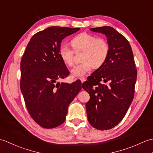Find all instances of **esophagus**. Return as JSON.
I'll list each match as a JSON object with an SVG mask.
<instances>
[{
  "instance_id": "34e87169",
  "label": "esophagus",
  "mask_w": 153,
  "mask_h": 153,
  "mask_svg": "<svg viewBox=\"0 0 153 153\" xmlns=\"http://www.w3.org/2000/svg\"><path fill=\"white\" fill-rule=\"evenodd\" d=\"M79 79L81 80V82H82V83H83L84 82H85V81L86 80V79L85 78V77H80L79 78Z\"/></svg>"
}]
</instances>
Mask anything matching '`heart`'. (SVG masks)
<instances>
[{
    "label": "heart",
    "mask_w": 153,
    "mask_h": 153,
    "mask_svg": "<svg viewBox=\"0 0 153 153\" xmlns=\"http://www.w3.org/2000/svg\"><path fill=\"white\" fill-rule=\"evenodd\" d=\"M72 48L68 45H62L59 54L63 62L68 66L74 63V54L83 51L82 62L74 66L71 70V76L79 77L85 76L93 69L101 67L109 56L110 46L105 38L97 37L96 35L83 32L71 40Z\"/></svg>",
    "instance_id": "b5f03b06"
}]
</instances>
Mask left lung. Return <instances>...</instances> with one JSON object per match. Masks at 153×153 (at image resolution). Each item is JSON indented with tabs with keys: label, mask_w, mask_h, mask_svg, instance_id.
<instances>
[{
	"label": "left lung",
	"mask_w": 153,
	"mask_h": 153,
	"mask_svg": "<svg viewBox=\"0 0 153 153\" xmlns=\"http://www.w3.org/2000/svg\"><path fill=\"white\" fill-rule=\"evenodd\" d=\"M105 34L110 46L106 62L87 77L82 87L89 94L87 120L99 130L112 129L125 116L134 97L137 69L130 45L110 26L91 28Z\"/></svg>",
	"instance_id": "obj_1"
}]
</instances>
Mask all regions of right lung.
Segmentation results:
<instances>
[{"label":"right lung","mask_w":153,"mask_h":153,"mask_svg":"<svg viewBox=\"0 0 153 153\" xmlns=\"http://www.w3.org/2000/svg\"><path fill=\"white\" fill-rule=\"evenodd\" d=\"M79 28L53 26L35 33L20 62V89L27 111L44 128L59 126L66 120L68 107L82 89L76 81L57 83L70 74L59 54L60 43Z\"/></svg>","instance_id":"add662e5"}]
</instances>
